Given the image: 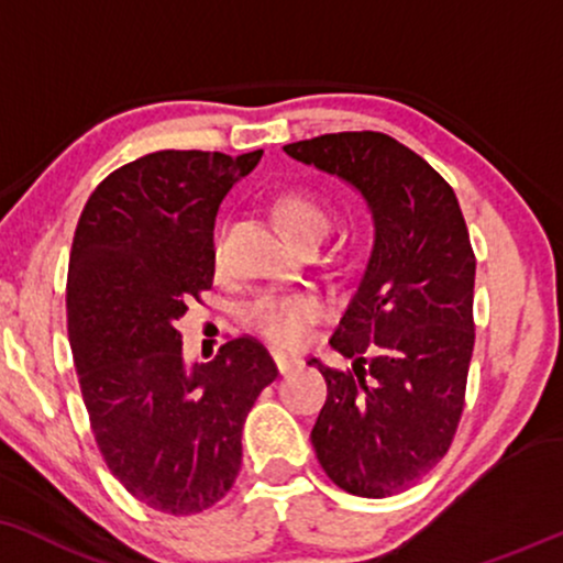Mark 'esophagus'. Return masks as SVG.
<instances>
[{
	"instance_id": "obj_1",
	"label": "esophagus",
	"mask_w": 563,
	"mask_h": 563,
	"mask_svg": "<svg viewBox=\"0 0 563 563\" xmlns=\"http://www.w3.org/2000/svg\"><path fill=\"white\" fill-rule=\"evenodd\" d=\"M273 358H275L277 372H280V375H288V372H294V369L301 367V358L296 356V354H286V351H275Z\"/></svg>"
}]
</instances>
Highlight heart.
I'll list each match as a JSON object with an SVG mask.
<instances>
[{"label": "heart", "mask_w": 563, "mask_h": 563, "mask_svg": "<svg viewBox=\"0 0 563 563\" xmlns=\"http://www.w3.org/2000/svg\"><path fill=\"white\" fill-rule=\"evenodd\" d=\"M273 214L290 241L324 235L330 214L320 199L303 191H286L275 199ZM217 254V246H214ZM320 301L309 294H264L246 311V320L256 333L277 346H296L307 335L309 324L320 317Z\"/></svg>", "instance_id": "b5f03b06"}]
</instances>
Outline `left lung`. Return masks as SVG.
<instances>
[{
    "label": "left lung",
    "instance_id": "1",
    "mask_svg": "<svg viewBox=\"0 0 563 563\" xmlns=\"http://www.w3.org/2000/svg\"><path fill=\"white\" fill-rule=\"evenodd\" d=\"M343 180L372 217V249L330 346L349 372L328 380L311 445L346 493L385 498L449 451L475 349V254L456 194L419 154L385 133H328L283 146Z\"/></svg>",
    "mask_w": 563,
    "mask_h": 563
}]
</instances>
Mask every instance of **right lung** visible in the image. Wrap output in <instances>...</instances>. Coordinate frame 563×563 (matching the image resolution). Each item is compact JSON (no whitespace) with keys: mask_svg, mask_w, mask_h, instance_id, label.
<instances>
[{"mask_svg":"<svg viewBox=\"0 0 563 563\" xmlns=\"http://www.w3.org/2000/svg\"><path fill=\"white\" fill-rule=\"evenodd\" d=\"M260 159L146 154L99 183L73 235L67 335L93 438L133 498L175 517L233 487L243 422L277 377L252 338L199 364L175 330L212 286L217 209Z\"/></svg>","mask_w":563,"mask_h":563,"instance_id":"right-lung-1","label":"right lung"}]
</instances>
